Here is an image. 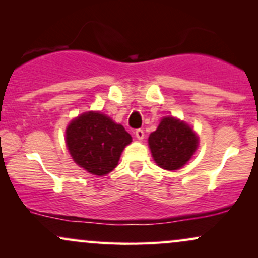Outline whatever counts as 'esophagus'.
<instances>
[{
    "instance_id": "esophagus-1",
    "label": "esophagus",
    "mask_w": 258,
    "mask_h": 258,
    "mask_svg": "<svg viewBox=\"0 0 258 258\" xmlns=\"http://www.w3.org/2000/svg\"><path fill=\"white\" fill-rule=\"evenodd\" d=\"M135 135H136V137H137L139 141H142V139H144V131L142 128H138V130H136V132H135Z\"/></svg>"
}]
</instances>
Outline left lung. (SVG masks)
I'll use <instances>...</instances> for the list:
<instances>
[{
    "instance_id": "8db88e82",
    "label": "left lung",
    "mask_w": 258,
    "mask_h": 258,
    "mask_svg": "<svg viewBox=\"0 0 258 258\" xmlns=\"http://www.w3.org/2000/svg\"><path fill=\"white\" fill-rule=\"evenodd\" d=\"M149 147L156 164L165 170H178L198 148V137L182 121L164 117L156 131L149 136Z\"/></svg>"
}]
</instances>
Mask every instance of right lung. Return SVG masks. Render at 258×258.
Here are the masks:
<instances>
[{
  "mask_svg": "<svg viewBox=\"0 0 258 258\" xmlns=\"http://www.w3.org/2000/svg\"><path fill=\"white\" fill-rule=\"evenodd\" d=\"M132 142L123 126L100 112H86L67 128V147L86 171L104 176L116 167L123 148Z\"/></svg>",
  "mask_w": 258,
  "mask_h": 258,
  "instance_id": "add662e5",
  "label": "right lung"
}]
</instances>
